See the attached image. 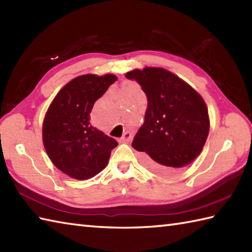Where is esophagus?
<instances>
[{"label": "esophagus", "instance_id": "1", "mask_svg": "<svg viewBox=\"0 0 252 252\" xmlns=\"http://www.w3.org/2000/svg\"><path fill=\"white\" fill-rule=\"evenodd\" d=\"M131 139H132V133L130 131H126L121 137V140L123 142H129Z\"/></svg>", "mask_w": 252, "mask_h": 252}]
</instances>
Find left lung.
Wrapping results in <instances>:
<instances>
[{"label":"left lung","mask_w":252,"mask_h":252,"mask_svg":"<svg viewBox=\"0 0 252 252\" xmlns=\"http://www.w3.org/2000/svg\"><path fill=\"white\" fill-rule=\"evenodd\" d=\"M145 93L144 123L132 142L145 154L144 164L158 174H171L190 164L205 144L210 130L208 107L193 88L160 67L127 72Z\"/></svg>","instance_id":"8db88e82"}]
</instances>
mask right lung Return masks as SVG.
<instances>
[{
  "label": "right lung",
  "mask_w": 252,
  "mask_h": 252,
  "mask_svg": "<svg viewBox=\"0 0 252 252\" xmlns=\"http://www.w3.org/2000/svg\"><path fill=\"white\" fill-rule=\"evenodd\" d=\"M117 81L112 74L82 75L67 83L51 102L43 120V145L64 174L90 179L105 168L118 142L91 125L94 103Z\"/></svg>",
  "instance_id": "right-lung-1"
}]
</instances>
